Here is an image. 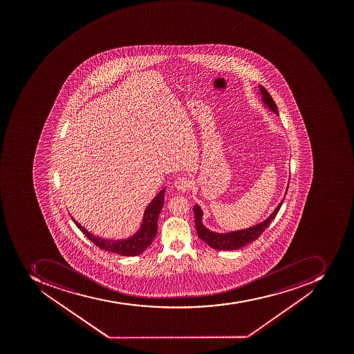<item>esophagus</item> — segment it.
Instances as JSON below:
<instances>
[{
	"label": "esophagus",
	"instance_id": "1",
	"mask_svg": "<svg viewBox=\"0 0 354 354\" xmlns=\"http://www.w3.org/2000/svg\"><path fill=\"white\" fill-rule=\"evenodd\" d=\"M174 187L180 192H187L192 187V182H191V178L187 176H178L174 181Z\"/></svg>",
	"mask_w": 354,
	"mask_h": 354
}]
</instances>
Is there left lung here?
Wrapping results in <instances>:
<instances>
[{"label":"left lung","mask_w":354,"mask_h":354,"mask_svg":"<svg viewBox=\"0 0 354 354\" xmlns=\"http://www.w3.org/2000/svg\"><path fill=\"white\" fill-rule=\"evenodd\" d=\"M259 88H261V95H263V102H265L272 111H274V113L278 115L277 104L274 102L272 95H270L266 88L263 87V86H259ZM288 187H289V185H288ZM286 194H287V192H286ZM283 200H285V198H283ZM283 200L280 202L279 205L277 206V209H274V213H272L265 222L256 225L254 227L237 230V232H230V233L227 234L213 233L211 230H207V228L202 224V209H200V206L195 205L193 211H194L195 227H196L198 237H200L202 241H205L206 244L209 245L212 248H214V250H239V248L246 246V245L250 244L252 241L258 239V237L265 232V230L268 227L269 224L272 223V219L276 217L278 212H279L280 207L283 205Z\"/></svg>","instance_id":"left-lung-1"}]
</instances>
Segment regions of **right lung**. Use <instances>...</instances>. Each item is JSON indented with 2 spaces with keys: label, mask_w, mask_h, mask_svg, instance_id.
Instances as JSON below:
<instances>
[{
  "label": "right lung",
  "mask_w": 354,
  "mask_h": 354,
  "mask_svg": "<svg viewBox=\"0 0 354 354\" xmlns=\"http://www.w3.org/2000/svg\"><path fill=\"white\" fill-rule=\"evenodd\" d=\"M165 189H161L156 198L152 200V202L149 204L145 212V217H143L140 230H138V233L130 239H120V241L100 239L98 236L93 235L85 228L82 227L73 217L71 219L74 221L77 227L82 230L84 235L87 236V239L93 241V244L99 247L100 250L115 252L121 256L140 255L147 247L150 246L151 243L156 237V232H158V217H159L160 211L165 204Z\"/></svg>",
  "instance_id": "1"
}]
</instances>
